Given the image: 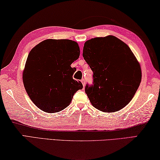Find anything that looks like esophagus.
I'll return each instance as SVG.
<instances>
[{
    "mask_svg": "<svg viewBox=\"0 0 160 160\" xmlns=\"http://www.w3.org/2000/svg\"><path fill=\"white\" fill-rule=\"evenodd\" d=\"M81 82H82V84H83V87H84L85 85H86V81H85L84 78H82V79L81 80Z\"/></svg>",
    "mask_w": 160,
    "mask_h": 160,
    "instance_id": "34e87169",
    "label": "esophagus"
}]
</instances>
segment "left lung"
Returning a JSON list of instances; mask_svg holds the SVG:
<instances>
[{
	"label": "left lung",
	"mask_w": 160,
	"mask_h": 160,
	"mask_svg": "<svg viewBox=\"0 0 160 160\" xmlns=\"http://www.w3.org/2000/svg\"><path fill=\"white\" fill-rule=\"evenodd\" d=\"M83 57L93 72V84L85 92L92 105L114 112L124 108L136 94L141 69L130 48L114 36L97 37L84 43Z\"/></svg>",
	"instance_id": "left-lung-1"
}]
</instances>
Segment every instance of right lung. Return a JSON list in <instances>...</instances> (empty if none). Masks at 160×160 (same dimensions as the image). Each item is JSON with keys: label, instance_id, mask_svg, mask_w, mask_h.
Returning a JSON list of instances; mask_svg holds the SVG:
<instances>
[{"label": "right lung", "instance_id": "add662e5", "mask_svg": "<svg viewBox=\"0 0 160 160\" xmlns=\"http://www.w3.org/2000/svg\"><path fill=\"white\" fill-rule=\"evenodd\" d=\"M77 42L48 39L31 50L23 72V83L30 99L48 113L65 109L73 96L83 88L73 79L76 68L71 64L79 57Z\"/></svg>", "mask_w": 160, "mask_h": 160}]
</instances>
